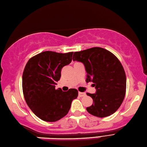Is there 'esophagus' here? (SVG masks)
Here are the masks:
<instances>
[{
	"mask_svg": "<svg viewBox=\"0 0 147 147\" xmlns=\"http://www.w3.org/2000/svg\"><path fill=\"white\" fill-rule=\"evenodd\" d=\"M78 94H79V96H80V97H83V96H84L86 95V93H84V92H79Z\"/></svg>",
	"mask_w": 147,
	"mask_h": 147,
	"instance_id": "esophagus-1",
	"label": "esophagus"
}]
</instances>
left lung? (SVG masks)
<instances>
[{
	"label": "left lung",
	"mask_w": 147,
	"mask_h": 147,
	"mask_svg": "<svg viewBox=\"0 0 147 147\" xmlns=\"http://www.w3.org/2000/svg\"><path fill=\"white\" fill-rule=\"evenodd\" d=\"M73 61L82 62L87 72L86 82H93L96 94L86 93L93 99L86 110L92 115L105 117L114 114L126 92V75L121 63L106 49L94 47L74 52Z\"/></svg>",
	"instance_id": "obj_1"
}]
</instances>
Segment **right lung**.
<instances>
[{
  "mask_svg": "<svg viewBox=\"0 0 147 147\" xmlns=\"http://www.w3.org/2000/svg\"><path fill=\"white\" fill-rule=\"evenodd\" d=\"M73 54L43 51L26 64L22 76L24 98L32 111L44 121L56 122L65 117L78 96L76 89L67 92L55 89L62 68L72 61Z\"/></svg>",
  "mask_w": 147,
  "mask_h": 147,
  "instance_id": "obj_1",
  "label": "right lung"
}]
</instances>
